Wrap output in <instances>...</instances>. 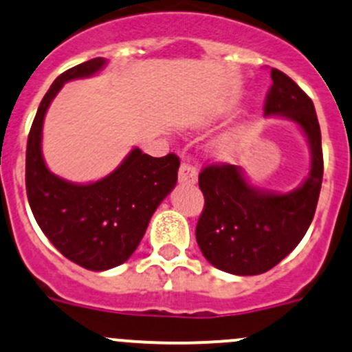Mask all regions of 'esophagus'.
<instances>
[{"label": "esophagus", "instance_id": "obj_1", "mask_svg": "<svg viewBox=\"0 0 352 352\" xmlns=\"http://www.w3.org/2000/svg\"><path fill=\"white\" fill-rule=\"evenodd\" d=\"M179 182L187 184V186H192V184L197 182V170H195V166L188 165V164H186V162H184V164H180Z\"/></svg>", "mask_w": 352, "mask_h": 352}]
</instances>
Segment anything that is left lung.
<instances>
[{"mask_svg": "<svg viewBox=\"0 0 352 352\" xmlns=\"http://www.w3.org/2000/svg\"><path fill=\"white\" fill-rule=\"evenodd\" d=\"M272 80L265 114L290 118L303 129L312 168L290 194L254 188L236 165L210 164L201 170L204 209L195 239L210 265L232 275H260L292 253L312 223L322 186V138L312 99L282 70L272 69Z\"/></svg>", "mask_w": 352, "mask_h": 352, "instance_id": "1", "label": "left lung"}]
</instances>
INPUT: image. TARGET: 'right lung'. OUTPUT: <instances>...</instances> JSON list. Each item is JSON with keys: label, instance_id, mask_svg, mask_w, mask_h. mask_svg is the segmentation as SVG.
Returning <instances> with one entry per match:
<instances>
[{"label": "right lung", "instance_id": "add662e5", "mask_svg": "<svg viewBox=\"0 0 352 352\" xmlns=\"http://www.w3.org/2000/svg\"><path fill=\"white\" fill-rule=\"evenodd\" d=\"M104 58L65 70L40 102L27 143L25 182L32 212L43 234L65 258L102 272L124 263L142 241L151 216L177 184L175 153L153 158L140 148L104 179L87 186L65 182L42 157L43 118L64 82L98 72Z\"/></svg>", "mask_w": 352, "mask_h": 352}]
</instances>
